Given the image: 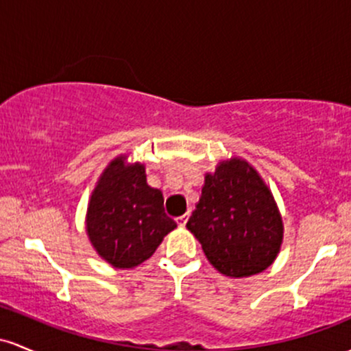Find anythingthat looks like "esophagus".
I'll return each mask as SVG.
<instances>
[{"instance_id": "1", "label": "esophagus", "mask_w": 351, "mask_h": 351, "mask_svg": "<svg viewBox=\"0 0 351 351\" xmlns=\"http://www.w3.org/2000/svg\"><path fill=\"white\" fill-rule=\"evenodd\" d=\"M176 220H177V223H179L180 227H184V226H186V223H187V220H189V214L180 215V217H177Z\"/></svg>"}]
</instances>
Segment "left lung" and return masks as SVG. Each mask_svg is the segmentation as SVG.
I'll return each instance as SVG.
<instances>
[{
	"mask_svg": "<svg viewBox=\"0 0 351 351\" xmlns=\"http://www.w3.org/2000/svg\"><path fill=\"white\" fill-rule=\"evenodd\" d=\"M187 228L208 262L227 277L261 274L275 261L283 237L274 195L242 159L220 162L206 176Z\"/></svg>",
	"mask_w": 351,
	"mask_h": 351,
	"instance_id": "1",
	"label": "left lung"
}]
</instances>
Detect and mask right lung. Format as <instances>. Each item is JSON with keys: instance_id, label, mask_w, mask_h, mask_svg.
I'll use <instances>...</instances> for the list:
<instances>
[{"instance_id": "right-lung-1", "label": "right lung", "mask_w": 351, "mask_h": 351, "mask_svg": "<svg viewBox=\"0 0 351 351\" xmlns=\"http://www.w3.org/2000/svg\"><path fill=\"white\" fill-rule=\"evenodd\" d=\"M177 223L165 214L162 192L147 186L144 165L117 157L102 172L86 217L90 243L116 269H132L154 254Z\"/></svg>"}]
</instances>
